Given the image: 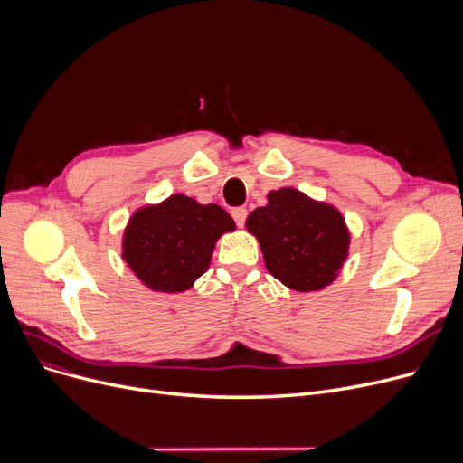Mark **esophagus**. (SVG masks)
Here are the masks:
<instances>
[{"label":"esophagus","instance_id":"1","mask_svg":"<svg viewBox=\"0 0 463 463\" xmlns=\"http://www.w3.org/2000/svg\"><path fill=\"white\" fill-rule=\"evenodd\" d=\"M232 217H234V222H236L238 227H244L246 217H248V210L246 208H234Z\"/></svg>","mask_w":463,"mask_h":463}]
</instances>
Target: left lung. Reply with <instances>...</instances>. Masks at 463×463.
<instances>
[{
  "mask_svg": "<svg viewBox=\"0 0 463 463\" xmlns=\"http://www.w3.org/2000/svg\"><path fill=\"white\" fill-rule=\"evenodd\" d=\"M246 229L259 240L266 270L285 287L311 293L330 285L349 257L351 232L335 206L315 201L295 187L266 194Z\"/></svg>",
  "mask_w": 463,
  "mask_h": 463,
  "instance_id": "left-lung-1",
  "label": "left lung"
}]
</instances>
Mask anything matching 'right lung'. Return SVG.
<instances>
[{"label":"right lung","instance_id":"add662e5","mask_svg":"<svg viewBox=\"0 0 463 463\" xmlns=\"http://www.w3.org/2000/svg\"><path fill=\"white\" fill-rule=\"evenodd\" d=\"M234 229V219L222 206L175 193L131 213L121 259L156 293H184L208 270L217 240Z\"/></svg>","mask_w":463,"mask_h":463}]
</instances>
